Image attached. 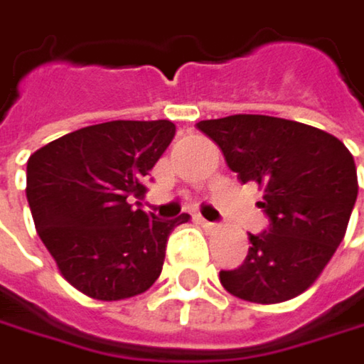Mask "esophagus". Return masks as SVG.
Returning a JSON list of instances; mask_svg holds the SVG:
<instances>
[{
    "label": "esophagus",
    "instance_id": "34e87169",
    "mask_svg": "<svg viewBox=\"0 0 364 364\" xmlns=\"http://www.w3.org/2000/svg\"><path fill=\"white\" fill-rule=\"evenodd\" d=\"M198 223L204 227V229H215L216 223H210V220H206V218H202V216H198Z\"/></svg>",
    "mask_w": 364,
    "mask_h": 364
}]
</instances>
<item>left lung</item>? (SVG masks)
Segmentation results:
<instances>
[{
    "label": "left lung",
    "mask_w": 364,
    "mask_h": 364,
    "mask_svg": "<svg viewBox=\"0 0 364 364\" xmlns=\"http://www.w3.org/2000/svg\"><path fill=\"white\" fill-rule=\"evenodd\" d=\"M242 183L264 187L269 229L250 237L246 260L220 271L223 287L248 302L277 304L313 285L344 240L358 181L354 158L333 135L262 114L200 120Z\"/></svg>",
    "instance_id": "left-lung-1"
}]
</instances>
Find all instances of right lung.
<instances>
[{
  "label": "right lung",
  "mask_w": 364,
  "mask_h": 364,
  "mask_svg": "<svg viewBox=\"0 0 364 364\" xmlns=\"http://www.w3.org/2000/svg\"><path fill=\"white\" fill-rule=\"evenodd\" d=\"M171 120H110L73 131L26 162V200L60 273L95 300L144 294L160 277L171 231L189 220L141 210Z\"/></svg>",
  "instance_id": "right-lung-1"
}]
</instances>
